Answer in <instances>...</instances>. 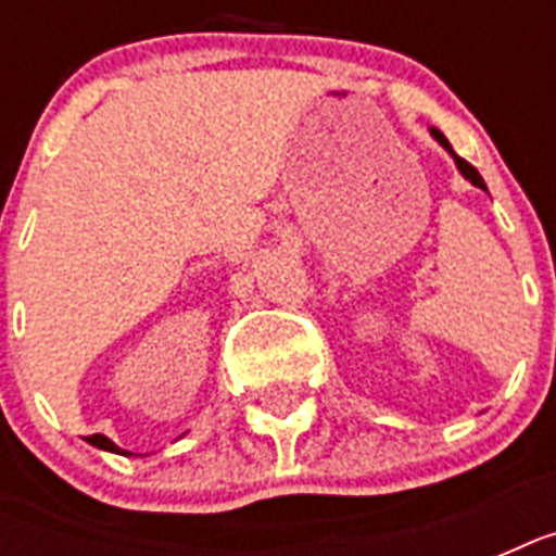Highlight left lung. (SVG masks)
<instances>
[{"label": "left lung", "mask_w": 556, "mask_h": 556, "mask_svg": "<svg viewBox=\"0 0 556 556\" xmlns=\"http://www.w3.org/2000/svg\"><path fill=\"white\" fill-rule=\"evenodd\" d=\"M430 132H432V138H435V141H439L441 147H444V150H447L450 155H453V161H456L458 173H462V176H465L467 181H470V185L479 187V190H488V187H484V181H482V176H479V169H476L473 164H467L465 159H458L456 152H453V147H450V141H447V138H444V135L439 132V129H430Z\"/></svg>", "instance_id": "obj_1"}]
</instances>
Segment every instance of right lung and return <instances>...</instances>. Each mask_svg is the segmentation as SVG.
<instances>
[{
    "instance_id": "obj_1",
    "label": "right lung",
    "mask_w": 556,
    "mask_h": 556,
    "mask_svg": "<svg viewBox=\"0 0 556 556\" xmlns=\"http://www.w3.org/2000/svg\"><path fill=\"white\" fill-rule=\"evenodd\" d=\"M86 441H89V444H94V447H100V450H109V453H121V456H126V450H121L115 441H109L106 435H100V432H98V435H89Z\"/></svg>"
}]
</instances>
